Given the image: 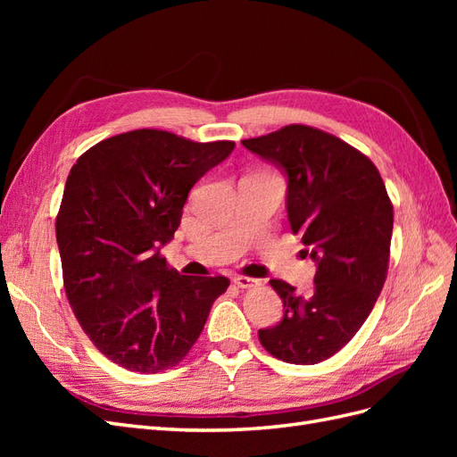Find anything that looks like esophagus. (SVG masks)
I'll return each mask as SVG.
<instances>
[{
	"instance_id": "34e87169",
	"label": "esophagus",
	"mask_w": 457,
	"mask_h": 457,
	"mask_svg": "<svg viewBox=\"0 0 457 457\" xmlns=\"http://www.w3.org/2000/svg\"><path fill=\"white\" fill-rule=\"evenodd\" d=\"M234 284H237L240 289H253L259 287L261 282L255 278H250V276H234Z\"/></svg>"
}]
</instances>
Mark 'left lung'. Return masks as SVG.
<instances>
[{"mask_svg":"<svg viewBox=\"0 0 457 457\" xmlns=\"http://www.w3.org/2000/svg\"><path fill=\"white\" fill-rule=\"evenodd\" d=\"M242 145L287 175V219L316 261L311 295L270 280L284 318L259 341L289 364H318L366 322L389 269L393 204L373 162L339 137L292 123ZM305 250V253H309Z\"/></svg>","mask_w":457,"mask_h":457,"instance_id":"left-lung-1","label":"left lung"}]
</instances>
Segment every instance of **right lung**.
Masks as SVG:
<instances>
[{
  "label": "right lung",
  "mask_w": 457,
  "mask_h": 457,
  "mask_svg": "<svg viewBox=\"0 0 457 457\" xmlns=\"http://www.w3.org/2000/svg\"><path fill=\"white\" fill-rule=\"evenodd\" d=\"M232 150V141L135 129L96 143L72 165L54 223L64 292L108 361L158 373L198 341L230 280L179 274L160 247L181 225L190 188Z\"/></svg>",
  "instance_id": "right-lung-1"
}]
</instances>
